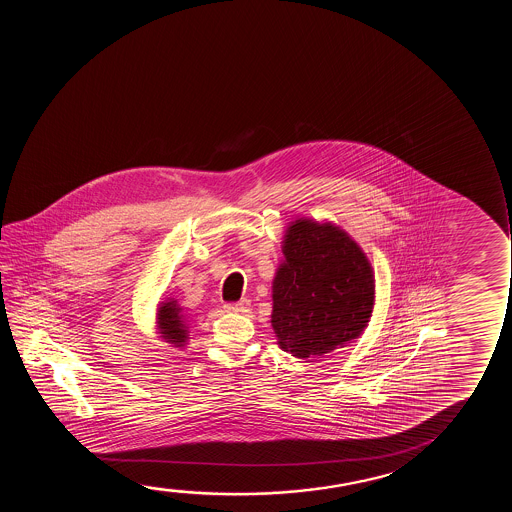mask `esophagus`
Returning a JSON list of instances; mask_svg holds the SVG:
<instances>
[{
  "mask_svg": "<svg viewBox=\"0 0 512 512\" xmlns=\"http://www.w3.org/2000/svg\"><path fill=\"white\" fill-rule=\"evenodd\" d=\"M224 308L229 313H246L250 309V301L248 299H241L238 302H227Z\"/></svg>",
  "mask_w": 512,
  "mask_h": 512,
  "instance_id": "obj_1",
  "label": "esophagus"
}]
</instances>
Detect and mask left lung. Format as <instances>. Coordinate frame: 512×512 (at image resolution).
<instances>
[{"label": "left lung", "mask_w": 512, "mask_h": 512, "mask_svg": "<svg viewBox=\"0 0 512 512\" xmlns=\"http://www.w3.org/2000/svg\"><path fill=\"white\" fill-rule=\"evenodd\" d=\"M273 280L271 325L292 357H320L364 332L374 308V273L362 248L337 225L299 218L283 238Z\"/></svg>", "instance_id": "left-lung-1"}]
</instances>
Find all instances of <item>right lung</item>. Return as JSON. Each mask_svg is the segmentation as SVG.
Masks as SVG:
<instances>
[{"label":"right lung","mask_w":512,"mask_h":512,"mask_svg":"<svg viewBox=\"0 0 512 512\" xmlns=\"http://www.w3.org/2000/svg\"><path fill=\"white\" fill-rule=\"evenodd\" d=\"M157 330L166 343L183 348L189 341V322L175 299L161 302L157 308Z\"/></svg>","instance_id":"add662e5"}]
</instances>
